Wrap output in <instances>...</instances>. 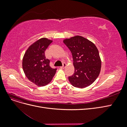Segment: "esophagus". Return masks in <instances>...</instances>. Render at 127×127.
I'll return each instance as SVG.
<instances>
[{
    "label": "esophagus",
    "mask_w": 127,
    "mask_h": 127,
    "mask_svg": "<svg viewBox=\"0 0 127 127\" xmlns=\"http://www.w3.org/2000/svg\"><path fill=\"white\" fill-rule=\"evenodd\" d=\"M66 66H67V64H65V63H64L63 64V66L62 67H60V68L61 69H64L65 67H66Z\"/></svg>",
    "instance_id": "1"
}]
</instances>
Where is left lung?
Segmentation results:
<instances>
[{"instance_id":"obj_1","label":"left lung","mask_w":127,"mask_h":127,"mask_svg":"<svg viewBox=\"0 0 127 127\" xmlns=\"http://www.w3.org/2000/svg\"><path fill=\"white\" fill-rule=\"evenodd\" d=\"M64 43L71 52L75 72L68 77L71 85L84 88L96 79L101 69V59L96 45L86 38L76 35L64 39Z\"/></svg>"}]
</instances>
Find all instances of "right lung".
I'll return each mask as SVG.
<instances>
[{
  "mask_svg": "<svg viewBox=\"0 0 127 127\" xmlns=\"http://www.w3.org/2000/svg\"><path fill=\"white\" fill-rule=\"evenodd\" d=\"M52 41L46 37L37 40L29 46L23 58L22 67L26 77L37 86L48 85L56 72V69L50 67V60L44 55Z\"/></svg>",
  "mask_w": 127,
  "mask_h": 127,
  "instance_id": "1",
  "label": "right lung"
}]
</instances>
